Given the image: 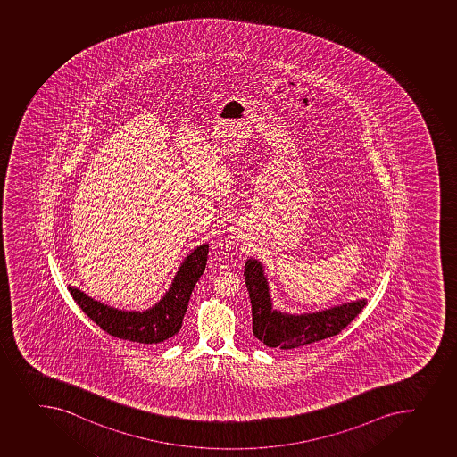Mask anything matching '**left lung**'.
<instances>
[{
    "instance_id": "left-lung-1",
    "label": "left lung",
    "mask_w": 457,
    "mask_h": 457,
    "mask_svg": "<svg viewBox=\"0 0 457 457\" xmlns=\"http://www.w3.org/2000/svg\"><path fill=\"white\" fill-rule=\"evenodd\" d=\"M244 275L253 304V336L273 349H295L337 336L367 304V300H358L316 313L287 315L271 309L264 270L257 260L246 262Z\"/></svg>"
}]
</instances>
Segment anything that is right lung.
<instances>
[{
	"label": "right lung",
	"instance_id": "right-lung-1",
	"mask_svg": "<svg viewBox=\"0 0 457 457\" xmlns=\"http://www.w3.org/2000/svg\"><path fill=\"white\" fill-rule=\"evenodd\" d=\"M208 245L195 249L184 260L168 293L146 312H124L95 302L77 288L68 287L74 302L81 311L114 337L139 345H157L179 333L190 295L208 260Z\"/></svg>",
	"mask_w": 457,
	"mask_h": 457
}]
</instances>
